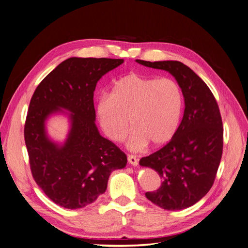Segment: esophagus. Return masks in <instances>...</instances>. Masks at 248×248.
<instances>
[{"label": "esophagus", "mask_w": 248, "mask_h": 248, "mask_svg": "<svg viewBox=\"0 0 248 248\" xmlns=\"http://www.w3.org/2000/svg\"><path fill=\"white\" fill-rule=\"evenodd\" d=\"M127 159H128V162L134 167H137L139 164V159L137 158L136 155H128V156H127Z\"/></svg>", "instance_id": "34e87169"}]
</instances>
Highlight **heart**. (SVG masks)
<instances>
[{"label":"heart","instance_id":"b5f03b06","mask_svg":"<svg viewBox=\"0 0 248 248\" xmlns=\"http://www.w3.org/2000/svg\"><path fill=\"white\" fill-rule=\"evenodd\" d=\"M183 108L179 84L171 78H154L128 74L118 79L108 97L96 106V115L104 133L114 141H122L134 127L128 140L133 151L169 142L178 129Z\"/></svg>","mask_w":248,"mask_h":248}]
</instances>
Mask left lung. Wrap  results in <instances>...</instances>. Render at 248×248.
<instances>
[{"label":"left lung","mask_w":248,"mask_h":248,"mask_svg":"<svg viewBox=\"0 0 248 248\" xmlns=\"http://www.w3.org/2000/svg\"><path fill=\"white\" fill-rule=\"evenodd\" d=\"M137 62L170 72L185 101L183 119L170 141L140 160L141 167L155 170L162 180L159 188L146 192V197L166 210L188 208L211 189L219 167L223 127L218 104L204 80L183 63Z\"/></svg>","instance_id":"left-lung-1"}]
</instances>
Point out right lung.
Wrapping results in <instances>:
<instances>
[{"label": "right lung", "instance_id": "add662e5", "mask_svg": "<svg viewBox=\"0 0 248 248\" xmlns=\"http://www.w3.org/2000/svg\"><path fill=\"white\" fill-rule=\"evenodd\" d=\"M123 59L69 58L42 79L30 101L25 141L35 182L55 202L84 208L107 190L112 170L125 168L126 154L100 136L95 124L94 91L102 76ZM68 110L71 130L63 145L50 141L45 121Z\"/></svg>", "mask_w": 248, "mask_h": 248}]
</instances>
